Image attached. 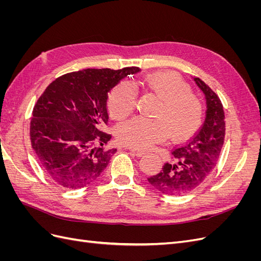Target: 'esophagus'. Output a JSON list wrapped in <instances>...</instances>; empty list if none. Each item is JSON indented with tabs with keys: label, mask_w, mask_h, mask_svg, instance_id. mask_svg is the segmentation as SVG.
<instances>
[{
	"label": "esophagus",
	"mask_w": 261,
	"mask_h": 261,
	"mask_svg": "<svg viewBox=\"0 0 261 261\" xmlns=\"http://www.w3.org/2000/svg\"><path fill=\"white\" fill-rule=\"evenodd\" d=\"M130 152L136 156H143L145 154V151H141V150H137V149H130Z\"/></svg>",
	"instance_id": "34e87169"
}]
</instances>
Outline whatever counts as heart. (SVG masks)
Returning a JSON list of instances; mask_svg holds the SVG:
<instances>
[{
	"mask_svg": "<svg viewBox=\"0 0 261 261\" xmlns=\"http://www.w3.org/2000/svg\"><path fill=\"white\" fill-rule=\"evenodd\" d=\"M146 90L160 99L152 114L155 118L135 117L117 127L116 136L124 146L138 150L151 148L170 135L174 141L184 140L198 129L202 121L201 100L189 86L172 72H158L144 78ZM138 92L132 82L114 87L108 100L110 114L124 120L137 105Z\"/></svg>",
	"mask_w": 261,
	"mask_h": 261,
	"instance_id": "b5f03b06",
	"label": "heart"
}]
</instances>
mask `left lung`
I'll use <instances>...</instances> for the list:
<instances>
[{
	"label": "left lung",
	"instance_id": "8db88e82",
	"mask_svg": "<svg viewBox=\"0 0 261 261\" xmlns=\"http://www.w3.org/2000/svg\"><path fill=\"white\" fill-rule=\"evenodd\" d=\"M194 81L206 97V118L200 129L186 144L172 151L174 162H167L148 181L165 195H184L201 185L215 169L225 136V116L221 100L200 78Z\"/></svg>",
	"mask_w": 261,
	"mask_h": 261
}]
</instances>
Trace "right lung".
<instances>
[{
    "instance_id": "add662e5",
    "label": "right lung",
    "mask_w": 261,
    "mask_h": 261,
    "mask_svg": "<svg viewBox=\"0 0 261 261\" xmlns=\"http://www.w3.org/2000/svg\"><path fill=\"white\" fill-rule=\"evenodd\" d=\"M139 67L87 68L52 82L38 99L30 121L31 146L43 172L69 189L91 184L105 171L116 149L108 124V93Z\"/></svg>"
}]
</instances>
